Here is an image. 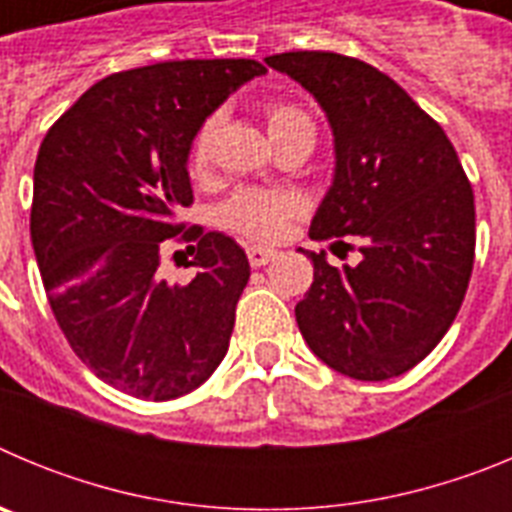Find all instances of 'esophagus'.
<instances>
[{
  "mask_svg": "<svg viewBox=\"0 0 512 512\" xmlns=\"http://www.w3.org/2000/svg\"><path fill=\"white\" fill-rule=\"evenodd\" d=\"M246 253L251 266H256V269H259V266H266L269 261H274V256H277L274 248H266V246H248Z\"/></svg>",
  "mask_w": 512,
  "mask_h": 512,
  "instance_id": "34e87169",
  "label": "esophagus"
}]
</instances>
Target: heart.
<instances>
[{
  "label": "heart",
  "mask_w": 512,
  "mask_h": 512,
  "mask_svg": "<svg viewBox=\"0 0 512 512\" xmlns=\"http://www.w3.org/2000/svg\"><path fill=\"white\" fill-rule=\"evenodd\" d=\"M297 125H310L305 112L295 104H269L266 107V128L269 135L284 133ZM217 120L202 122V128L197 130L192 143V156L189 164L194 171H202L210 164L212 140H215ZM302 212V200L292 192H269V189H241L235 192L223 207H220V223L225 228L235 230V233L256 238V241H274L287 230V223L292 217Z\"/></svg>",
  "instance_id": "b5f03b06"
}]
</instances>
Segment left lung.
Here are the masks:
<instances>
[{
	"label": "left lung",
	"instance_id": "obj_1",
	"mask_svg": "<svg viewBox=\"0 0 512 512\" xmlns=\"http://www.w3.org/2000/svg\"><path fill=\"white\" fill-rule=\"evenodd\" d=\"M264 61L312 94L333 133L336 169L310 238L361 241V261L343 269L325 251H302L315 269L295 307L302 338L343 377H400L438 346L467 295V174L441 125L369 63L323 51Z\"/></svg>",
	"mask_w": 512,
	"mask_h": 512
}]
</instances>
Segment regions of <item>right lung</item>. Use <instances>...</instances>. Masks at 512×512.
I'll use <instances>...</instances> for the list:
<instances>
[{
    "label": "right lung",
    "instance_id": "right-lung-1",
    "mask_svg": "<svg viewBox=\"0 0 512 512\" xmlns=\"http://www.w3.org/2000/svg\"><path fill=\"white\" fill-rule=\"evenodd\" d=\"M264 74L251 58L120 71L81 94L40 143L30 238L45 295L76 356L125 395L182 397L228 354L251 277L246 251L192 228V282L169 284L158 261L182 230L176 210L192 205L194 135Z\"/></svg>",
    "mask_w": 512,
    "mask_h": 512
}]
</instances>
